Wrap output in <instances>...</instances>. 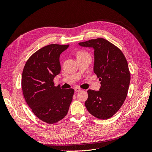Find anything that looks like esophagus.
I'll return each mask as SVG.
<instances>
[{
	"mask_svg": "<svg viewBox=\"0 0 152 152\" xmlns=\"http://www.w3.org/2000/svg\"><path fill=\"white\" fill-rule=\"evenodd\" d=\"M74 90H75V92H79V91H81V89L80 88V87H75Z\"/></svg>",
	"mask_w": 152,
	"mask_h": 152,
	"instance_id": "obj_1",
	"label": "esophagus"
}]
</instances>
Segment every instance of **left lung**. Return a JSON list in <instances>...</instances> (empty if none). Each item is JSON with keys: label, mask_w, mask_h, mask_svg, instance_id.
Returning a JSON list of instances; mask_svg holds the SVG:
<instances>
[{"label": "left lung", "mask_w": 152, "mask_h": 152, "mask_svg": "<svg viewBox=\"0 0 152 152\" xmlns=\"http://www.w3.org/2000/svg\"><path fill=\"white\" fill-rule=\"evenodd\" d=\"M79 45L94 49L93 70L101 81L99 91H87L86 107L96 118H109L118 112L126 98L131 80L126 59L120 49L103 38Z\"/></svg>", "instance_id": "obj_1"}]
</instances>
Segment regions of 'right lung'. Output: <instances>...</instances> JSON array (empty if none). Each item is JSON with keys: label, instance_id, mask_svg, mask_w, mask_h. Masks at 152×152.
Listing matches in <instances>:
<instances>
[{"label": "right lung", "instance_id": "1", "mask_svg": "<svg viewBox=\"0 0 152 152\" xmlns=\"http://www.w3.org/2000/svg\"><path fill=\"white\" fill-rule=\"evenodd\" d=\"M68 45L50 44L30 56L23 68L21 87L26 103L41 121L56 123L65 117L74 90L54 86V78L61 72L60 54Z\"/></svg>", "mask_w": 152, "mask_h": 152}]
</instances>
